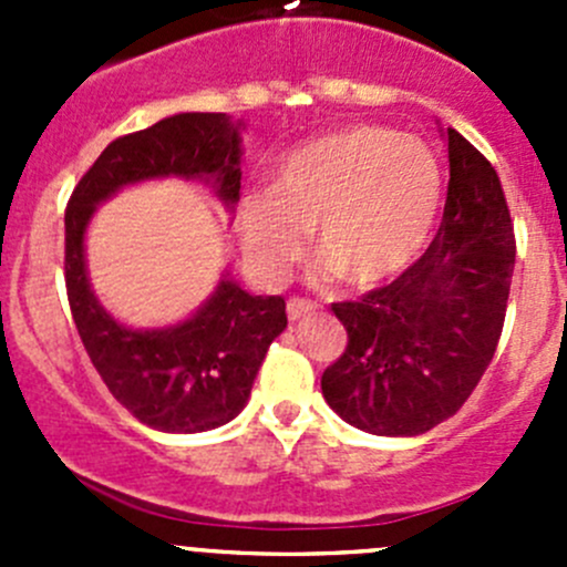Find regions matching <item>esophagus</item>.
<instances>
[{
  "label": "esophagus",
  "instance_id": "obj_1",
  "mask_svg": "<svg viewBox=\"0 0 567 567\" xmlns=\"http://www.w3.org/2000/svg\"><path fill=\"white\" fill-rule=\"evenodd\" d=\"M316 310H318L316 301L305 299V296H290V299H288V318L290 320H301V318H307L310 312H316Z\"/></svg>",
  "mask_w": 567,
  "mask_h": 567
}]
</instances>
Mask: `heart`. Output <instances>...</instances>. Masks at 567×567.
<instances>
[{"label":"heart","instance_id":"1","mask_svg":"<svg viewBox=\"0 0 567 567\" xmlns=\"http://www.w3.org/2000/svg\"><path fill=\"white\" fill-rule=\"evenodd\" d=\"M442 197V164L425 142L384 125H351L290 153L268 197L241 199L238 227L262 277H282L312 230L320 277L375 288L425 249Z\"/></svg>","mask_w":567,"mask_h":567}]
</instances>
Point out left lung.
<instances>
[{
    "mask_svg": "<svg viewBox=\"0 0 567 567\" xmlns=\"http://www.w3.org/2000/svg\"><path fill=\"white\" fill-rule=\"evenodd\" d=\"M450 183L425 255L390 285L331 312L348 346L320 375L326 403L359 431L420 436L450 420L494 359L516 233L496 169L447 128Z\"/></svg>",
    "mask_w": 567,
    "mask_h": 567,
    "instance_id": "8db88e82",
    "label": "left lung"
}]
</instances>
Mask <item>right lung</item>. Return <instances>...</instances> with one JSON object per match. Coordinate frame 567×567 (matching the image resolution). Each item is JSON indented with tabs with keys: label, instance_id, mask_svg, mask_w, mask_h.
Returning <instances> with one entry per match:
<instances>
[{
	"label": "right lung",
	"instance_id": "obj_1",
	"mask_svg": "<svg viewBox=\"0 0 567 567\" xmlns=\"http://www.w3.org/2000/svg\"><path fill=\"white\" fill-rule=\"evenodd\" d=\"M238 128L225 112H186L117 136L82 175L65 208V290L90 362L123 409L164 433H199L241 414L274 337L288 326L282 296H249L221 279L186 323L134 331L114 323L84 271V227L95 205L145 177H214L227 205L241 197Z\"/></svg>",
	"mask_w": 567,
	"mask_h": 567
}]
</instances>
